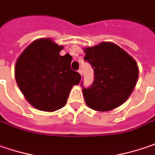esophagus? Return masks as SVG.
Wrapping results in <instances>:
<instances>
[{
	"label": "esophagus",
	"instance_id": "34e87169",
	"mask_svg": "<svg viewBox=\"0 0 155 155\" xmlns=\"http://www.w3.org/2000/svg\"><path fill=\"white\" fill-rule=\"evenodd\" d=\"M78 72H79V74H80L81 75H82V70H81V69H79Z\"/></svg>",
	"mask_w": 155,
	"mask_h": 155
}]
</instances>
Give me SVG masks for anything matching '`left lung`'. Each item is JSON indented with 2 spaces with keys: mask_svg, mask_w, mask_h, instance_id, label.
I'll list each match as a JSON object with an SVG mask.
<instances>
[{
  "mask_svg": "<svg viewBox=\"0 0 155 155\" xmlns=\"http://www.w3.org/2000/svg\"><path fill=\"white\" fill-rule=\"evenodd\" d=\"M84 61L94 69V81L82 87L86 104L97 111H108L123 104L134 90L139 75L135 61L119 46L102 42L85 48Z\"/></svg>",
  "mask_w": 155,
  "mask_h": 155,
  "instance_id": "obj_1",
  "label": "left lung"
}]
</instances>
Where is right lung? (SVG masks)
I'll return each instance as SVG.
<instances>
[{"label":"right lung","mask_w":155,"mask_h":155,"mask_svg":"<svg viewBox=\"0 0 155 155\" xmlns=\"http://www.w3.org/2000/svg\"><path fill=\"white\" fill-rule=\"evenodd\" d=\"M62 46L50 39H38L23 51L15 64V80L34 107L52 112L64 107L81 74L71 68L72 56L60 54Z\"/></svg>","instance_id":"obj_1"}]
</instances>
